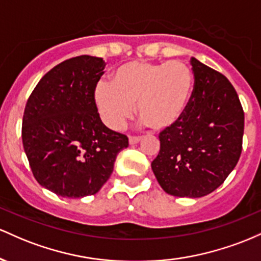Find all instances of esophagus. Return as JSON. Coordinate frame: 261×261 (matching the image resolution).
Instances as JSON below:
<instances>
[{
  "label": "esophagus",
  "instance_id": "34e87169",
  "mask_svg": "<svg viewBox=\"0 0 261 261\" xmlns=\"http://www.w3.org/2000/svg\"><path fill=\"white\" fill-rule=\"evenodd\" d=\"M140 140H142V137L130 136L129 137V144H137V143H139Z\"/></svg>",
  "mask_w": 261,
  "mask_h": 261
}]
</instances>
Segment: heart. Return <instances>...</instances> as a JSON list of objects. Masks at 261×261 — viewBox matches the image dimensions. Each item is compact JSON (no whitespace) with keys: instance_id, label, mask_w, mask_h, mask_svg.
I'll list each match as a JSON object with an SVG mask.
<instances>
[{"instance_id":"obj_1","label":"heart","mask_w":261,"mask_h":261,"mask_svg":"<svg viewBox=\"0 0 261 261\" xmlns=\"http://www.w3.org/2000/svg\"><path fill=\"white\" fill-rule=\"evenodd\" d=\"M194 85V72L182 61H130L116 70L112 83L99 81L93 97L102 121L111 129L122 128L137 103L140 118L153 129L164 130L185 115Z\"/></svg>"}]
</instances>
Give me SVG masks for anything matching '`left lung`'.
<instances>
[{"instance_id": "obj_1", "label": "left lung", "mask_w": 261, "mask_h": 261, "mask_svg": "<svg viewBox=\"0 0 261 261\" xmlns=\"http://www.w3.org/2000/svg\"><path fill=\"white\" fill-rule=\"evenodd\" d=\"M191 65V101L176 124L160 132V151L151 163L159 185L177 197L215 191L236 168L243 149L244 111L236 89L195 58Z\"/></svg>"}]
</instances>
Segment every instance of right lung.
<instances>
[{"mask_svg": "<svg viewBox=\"0 0 261 261\" xmlns=\"http://www.w3.org/2000/svg\"><path fill=\"white\" fill-rule=\"evenodd\" d=\"M102 58L80 55L58 64L29 96L23 148L40 185L67 198L95 195L113 171L128 137L107 128L95 103Z\"/></svg>", "mask_w": 261, "mask_h": 261, "instance_id": "right-lung-1", "label": "right lung"}]
</instances>
